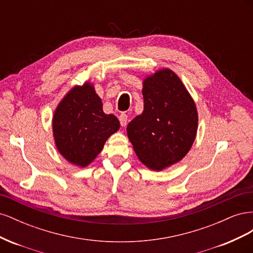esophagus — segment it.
I'll use <instances>...</instances> for the list:
<instances>
[{
  "mask_svg": "<svg viewBox=\"0 0 253 253\" xmlns=\"http://www.w3.org/2000/svg\"><path fill=\"white\" fill-rule=\"evenodd\" d=\"M119 121H120V125L122 126H126V122H127V115L121 114L120 116H119Z\"/></svg>",
  "mask_w": 253,
  "mask_h": 253,
  "instance_id": "34e87169",
  "label": "esophagus"
}]
</instances>
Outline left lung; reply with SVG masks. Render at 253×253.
Segmentation results:
<instances>
[{
    "mask_svg": "<svg viewBox=\"0 0 253 253\" xmlns=\"http://www.w3.org/2000/svg\"><path fill=\"white\" fill-rule=\"evenodd\" d=\"M143 112L126 127L140 162L162 171L185 157L195 140L196 105L180 78L162 68L143 80Z\"/></svg>",
    "mask_w": 253,
    "mask_h": 253,
    "instance_id": "1",
    "label": "left lung"
}]
</instances>
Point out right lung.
Listing matches in <instances>:
<instances>
[{
    "mask_svg": "<svg viewBox=\"0 0 253 253\" xmlns=\"http://www.w3.org/2000/svg\"><path fill=\"white\" fill-rule=\"evenodd\" d=\"M120 122L105 114L93 83L75 85L63 97L52 116V134L57 150L68 163L85 168L100 153Z\"/></svg>",
    "mask_w": 253,
    "mask_h": 253,
    "instance_id": "right-lung-1",
    "label": "right lung"
}]
</instances>
